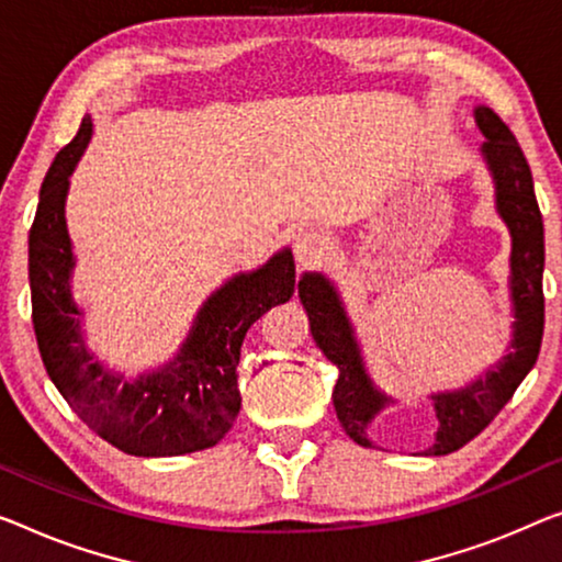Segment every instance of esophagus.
I'll list each match as a JSON object with an SVG mask.
<instances>
[{"instance_id": "esophagus-1", "label": "esophagus", "mask_w": 562, "mask_h": 562, "mask_svg": "<svg viewBox=\"0 0 562 562\" xmlns=\"http://www.w3.org/2000/svg\"><path fill=\"white\" fill-rule=\"evenodd\" d=\"M292 249H295V257L300 265H313L317 259L328 255L330 239L328 234L321 229H303L295 234V241H292Z\"/></svg>"}]
</instances>
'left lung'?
<instances>
[{
    "label": "left lung",
    "instance_id": "1",
    "mask_svg": "<svg viewBox=\"0 0 562 562\" xmlns=\"http://www.w3.org/2000/svg\"><path fill=\"white\" fill-rule=\"evenodd\" d=\"M474 121L484 136L480 154L495 181L497 214L513 237V252H509V300H513L515 317L513 340H509L507 356H502L476 381L467 383L464 389L431 393L434 414L439 422L434 443L424 451L431 457L462 449L502 412V406L513 398L517 386L538 361L542 325H546V297H542L546 229H542V214L535 199L530 166L513 131L492 108L476 105ZM297 295L307 313L313 340L338 368L333 406L340 426L356 443L375 449L368 429L373 418L393 404V398L375 386L368 373L353 323L346 313L338 288L328 274L305 272L297 282Z\"/></svg>",
    "mask_w": 562,
    "mask_h": 562
}]
</instances>
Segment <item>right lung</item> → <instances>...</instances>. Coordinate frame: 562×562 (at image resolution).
Segmentation results:
<instances>
[{
    "label": "right lung",
    "mask_w": 562,
    "mask_h": 562,
    "mask_svg": "<svg viewBox=\"0 0 562 562\" xmlns=\"http://www.w3.org/2000/svg\"><path fill=\"white\" fill-rule=\"evenodd\" d=\"M93 136L86 115L78 136L55 156L42 181L30 229L32 323L49 381L100 439L133 457H179L214 447L239 414L237 363L249 325L295 292L288 247L239 272L206 297L179 353L128 381L90 353L82 310L72 300L75 255L65 222L70 173Z\"/></svg>",
    "instance_id": "obj_1"
}]
</instances>
